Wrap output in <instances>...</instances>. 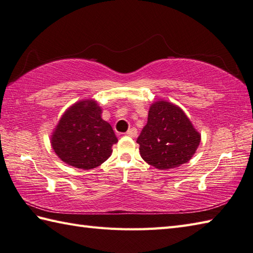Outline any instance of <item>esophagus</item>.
<instances>
[{"label": "esophagus", "mask_w": 253, "mask_h": 253, "mask_svg": "<svg viewBox=\"0 0 253 253\" xmlns=\"http://www.w3.org/2000/svg\"><path fill=\"white\" fill-rule=\"evenodd\" d=\"M137 129L135 127H132V128H130V129H128L127 131H126V136H129V137H136L137 136Z\"/></svg>", "instance_id": "obj_1"}]
</instances>
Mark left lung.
Instances as JSON below:
<instances>
[{
	"instance_id": "left-lung-1",
	"label": "left lung",
	"mask_w": 253,
	"mask_h": 253,
	"mask_svg": "<svg viewBox=\"0 0 253 253\" xmlns=\"http://www.w3.org/2000/svg\"><path fill=\"white\" fill-rule=\"evenodd\" d=\"M200 133L182 110L169 102L151 105L148 123L137 139L141 158L159 169L187 163L200 143Z\"/></svg>"
}]
</instances>
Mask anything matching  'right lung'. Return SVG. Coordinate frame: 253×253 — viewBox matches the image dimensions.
Masks as SVG:
<instances>
[{"mask_svg":"<svg viewBox=\"0 0 253 253\" xmlns=\"http://www.w3.org/2000/svg\"><path fill=\"white\" fill-rule=\"evenodd\" d=\"M94 101H80L67 110L52 136V147L63 162L92 169L110 158L117 142L113 128L101 118Z\"/></svg>","mask_w":253,"mask_h":253,"instance_id":"1","label":"right lung"}]
</instances>
